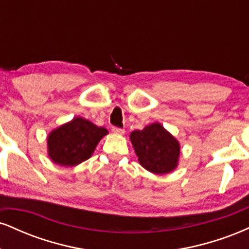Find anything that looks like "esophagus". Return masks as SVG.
<instances>
[{"label":"esophagus","mask_w":249,"mask_h":249,"mask_svg":"<svg viewBox=\"0 0 249 249\" xmlns=\"http://www.w3.org/2000/svg\"><path fill=\"white\" fill-rule=\"evenodd\" d=\"M112 132L116 133V134H124V133H125V130H124V128L113 126V127H112Z\"/></svg>","instance_id":"1"}]
</instances>
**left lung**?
Segmentation results:
<instances>
[{
    "label": "left lung",
    "mask_w": 249,
    "mask_h": 249,
    "mask_svg": "<svg viewBox=\"0 0 249 249\" xmlns=\"http://www.w3.org/2000/svg\"><path fill=\"white\" fill-rule=\"evenodd\" d=\"M139 164L154 174H166L178 166L180 144L160 123L130 134Z\"/></svg>",
    "instance_id": "1"
}]
</instances>
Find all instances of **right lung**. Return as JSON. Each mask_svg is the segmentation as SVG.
Returning <instances> with one entry per match:
<instances>
[{"instance_id":"obj_1","label":"right lung","mask_w":249,"mask_h":249,"mask_svg":"<svg viewBox=\"0 0 249 249\" xmlns=\"http://www.w3.org/2000/svg\"><path fill=\"white\" fill-rule=\"evenodd\" d=\"M108 132L88 119L75 117L48 136V154L55 164L76 166L92 156L99 141Z\"/></svg>"}]
</instances>
